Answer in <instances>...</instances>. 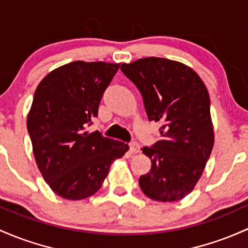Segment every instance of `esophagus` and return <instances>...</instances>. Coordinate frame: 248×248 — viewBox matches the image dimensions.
<instances>
[{
    "label": "esophagus",
    "instance_id": "1",
    "mask_svg": "<svg viewBox=\"0 0 248 248\" xmlns=\"http://www.w3.org/2000/svg\"><path fill=\"white\" fill-rule=\"evenodd\" d=\"M129 149L132 153H139L140 152V145H139L137 141H133V142L129 143Z\"/></svg>",
    "mask_w": 248,
    "mask_h": 248
}]
</instances>
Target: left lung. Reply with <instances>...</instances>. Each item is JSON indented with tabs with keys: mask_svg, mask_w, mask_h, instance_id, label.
Returning <instances> with one entry per match:
<instances>
[{
	"mask_svg": "<svg viewBox=\"0 0 248 248\" xmlns=\"http://www.w3.org/2000/svg\"><path fill=\"white\" fill-rule=\"evenodd\" d=\"M137 86L149 121L160 122V140L141 151L152 160L139 179L148 198L162 202L181 200L202 175L214 145L211 102L205 83L186 64L161 58L122 63Z\"/></svg>",
	"mask_w": 248,
	"mask_h": 248,
	"instance_id": "obj_1",
	"label": "left lung"
}]
</instances>
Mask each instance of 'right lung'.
<instances>
[{
	"instance_id": "add662e5",
	"label": "right lung",
	"mask_w": 248,
	"mask_h": 248,
	"mask_svg": "<svg viewBox=\"0 0 248 248\" xmlns=\"http://www.w3.org/2000/svg\"><path fill=\"white\" fill-rule=\"evenodd\" d=\"M120 63L75 61L56 68L35 91L27 119L35 161L53 192L81 200L101 188L127 143L88 133Z\"/></svg>"
}]
</instances>
